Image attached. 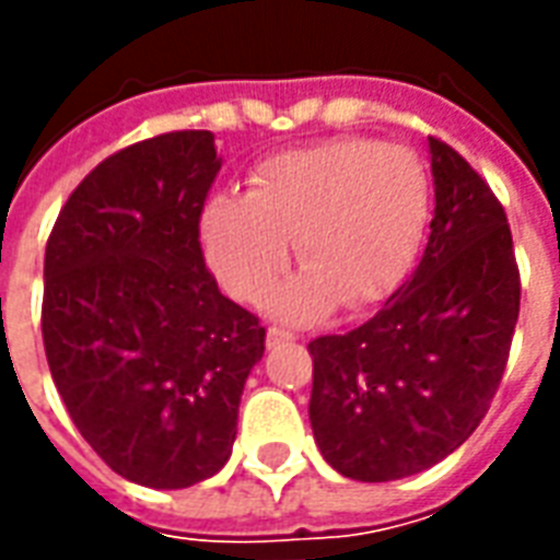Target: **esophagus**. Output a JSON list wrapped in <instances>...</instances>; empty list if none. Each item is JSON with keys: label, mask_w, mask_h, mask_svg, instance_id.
I'll return each instance as SVG.
<instances>
[{"label": "esophagus", "mask_w": 560, "mask_h": 560, "mask_svg": "<svg viewBox=\"0 0 560 560\" xmlns=\"http://www.w3.org/2000/svg\"><path fill=\"white\" fill-rule=\"evenodd\" d=\"M284 341H293V332H288V329H281V327L267 329V348H279V345H284Z\"/></svg>", "instance_id": "esophagus-1"}]
</instances>
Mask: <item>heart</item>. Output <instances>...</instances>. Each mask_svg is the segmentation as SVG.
Returning <instances> with one entry per match:
<instances>
[{"label":"heart","mask_w":560,"mask_h":560,"mask_svg":"<svg viewBox=\"0 0 560 560\" xmlns=\"http://www.w3.org/2000/svg\"><path fill=\"white\" fill-rule=\"evenodd\" d=\"M432 212V183L405 147L372 138L324 140L269 155L245 195H215L200 215L209 267L224 291L260 303L288 267L296 279L272 293V312L305 320L339 300H384L411 269Z\"/></svg>","instance_id":"1"}]
</instances>
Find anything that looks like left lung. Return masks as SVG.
Returning <instances> with one entry per match:
<instances>
[{
    "label": "left lung",
    "instance_id": "1",
    "mask_svg": "<svg viewBox=\"0 0 560 560\" xmlns=\"http://www.w3.org/2000/svg\"><path fill=\"white\" fill-rule=\"evenodd\" d=\"M434 219L420 267L375 317L308 341V420L332 468L387 482L468 441L504 377L518 320V267L489 183L429 138Z\"/></svg>",
    "mask_w": 560,
    "mask_h": 560
}]
</instances>
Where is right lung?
<instances>
[{
    "mask_svg": "<svg viewBox=\"0 0 560 560\" xmlns=\"http://www.w3.org/2000/svg\"><path fill=\"white\" fill-rule=\"evenodd\" d=\"M212 131H167L104 159L44 252L47 365L86 444L131 482L185 489L224 468L267 329L207 269Z\"/></svg>",
    "mask_w": 560,
    "mask_h": 560,
    "instance_id": "add662e5",
    "label": "right lung"
}]
</instances>
